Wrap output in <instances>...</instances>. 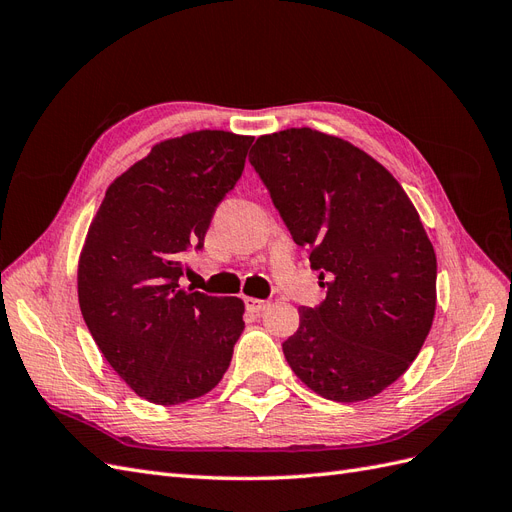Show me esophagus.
Returning <instances> with one entry per match:
<instances>
[{
  "label": "esophagus",
  "instance_id": "esophagus-1",
  "mask_svg": "<svg viewBox=\"0 0 512 512\" xmlns=\"http://www.w3.org/2000/svg\"><path fill=\"white\" fill-rule=\"evenodd\" d=\"M245 307L250 309V312H254V314H260V312H265V309L269 307V301L256 299V297H245Z\"/></svg>",
  "mask_w": 512,
  "mask_h": 512
}]
</instances>
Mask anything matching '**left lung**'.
Wrapping results in <instances>:
<instances>
[{
	"mask_svg": "<svg viewBox=\"0 0 512 512\" xmlns=\"http://www.w3.org/2000/svg\"><path fill=\"white\" fill-rule=\"evenodd\" d=\"M250 162L327 280L282 346L288 365L324 399L376 397L416 359L436 314L438 262L418 211L389 170L333 134L258 136Z\"/></svg>",
	"mask_w": 512,
	"mask_h": 512,
	"instance_id": "1",
	"label": "left lung"
}]
</instances>
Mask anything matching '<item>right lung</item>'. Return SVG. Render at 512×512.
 Segmentation results:
<instances>
[{"label":"right lung","mask_w":512,"mask_h":512,"mask_svg":"<svg viewBox=\"0 0 512 512\" xmlns=\"http://www.w3.org/2000/svg\"><path fill=\"white\" fill-rule=\"evenodd\" d=\"M252 141L224 130L166 138L108 185L89 224L76 275L85 324L108 365L151 404L215 389L245 327L241 299L185 290L179 277Z\"/></svg>","instance_id":"right-lung-1"}]
</instances>
